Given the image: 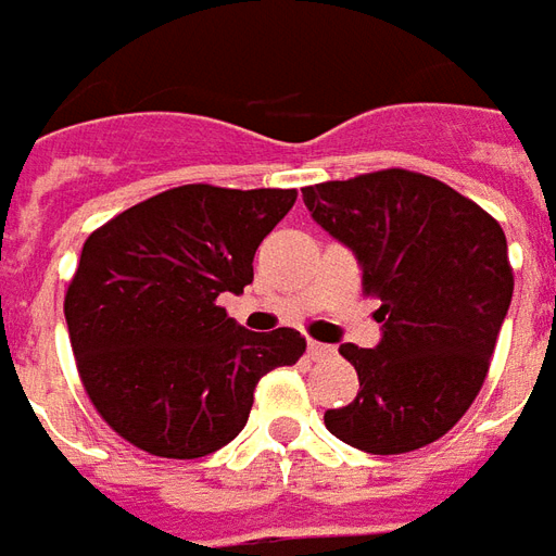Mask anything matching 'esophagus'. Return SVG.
I'll list each match as a JSON object with an SVG mask.
<instances>
[{
    "label": "esophagus",
    "mask_w": 556,
    "mask_h": 556,
    "mask_svg": "<svg viewBox=\"0 0 556 556\" xmlns=\"http://www.w3.org/2000/svg\"><path fill=\"white\" fill-rule=\"evenodd\" d=\"M308 356L311 359H329V356H334V348L323 344V341H308Z\"/></svg>",
    "instance_id": "obj_1"
}]
</instances>
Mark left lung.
<instances>
[{
    "label": "left lung",
    "mask_w": 556,
    "mask_h": 556,
    "mask_svg": "<svg viewBox=\"0 0 556 556\" xmlns=\"http://www.w3.org/2000/svg\"><path fill=\"white\" fill-rule=\"evenodd\" d=\"M314 222L353 248L380 299L377 350L341 344L359 395L323 422L371 455L413 452L455 428L491 368L511 275L497 218L425 173L377 170L302 188Z\"/></svg>",
    "instance_id": "obj_1"
}]
</instances>
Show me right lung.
<instances>
[{
    "mask_svg": "<svg viewBox=\"0 0 556 556\" xmlns=\"http://www.w3.org/2000/svg\"><path fill=\"white\" fill-rule=\"evenodd\" d=\"M296 188L179 185L83 242L65 290L77 374L98 416L159 458H203L248 422L260 377L296 365L293 329L248 332L222 293L254 281V251Z\"/></svg>",
    "mask_w": 556,
    "mask_h": 556,
    "instance_id": "obj_1",
    "label": "right lung"
}]
</instances>
